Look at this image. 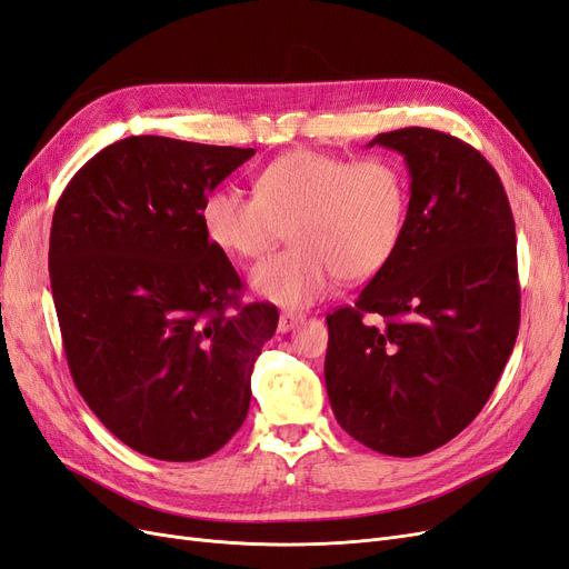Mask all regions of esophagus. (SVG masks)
<instances>
[{
    "instance_id": "34e87169",
    "label": "esophagus",
    "mask_w": 569,
    "mask_h": 569,
    "mask_svg": "<svg viewBox=\"0 0 569 569\" xmlns=\"http://www.w3.org/2000/svg\"><path fill=\"white\" fill-rule=\"evenodd\" d=\"M301 320H303V316H301V313L282 311V313H280V320H278V330H280V332H289L291 327H297Z\"/></svg>"
}]
</instances>
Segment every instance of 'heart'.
Listing matches in <instances>:
<instances>
[{
  "label": "heart",
  "mask_w": 569,
  "mask_h": 569,
  "mask_svg": "<svg viewBox=\"0 0 569 569\" xmlns=\"http://www.w3.org/2000/svg\"><path fill=\"white\" fill-rule=\"evenodd\" d=\"M253 189H213L201 203V226L216 249L237 258H261L289 228L295 249L249 272V287L270 303L303 308L337 278L366 282L401 244L410 184L393 157L353 161L295 149L270 161Z\"/></svg>",
  "instance_id": "heart-1"
}]
</instances>
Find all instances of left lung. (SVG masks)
<instances>
[{"mask_svg":"<svg viewBox=\"0 0 569 569\" xmlns=\"http://www.w3.org/2000/svg\"><path fill=\"white\" fill-rule=\"evenodd\" d=\"M372 144L406 159V230L356 303L327 316L325 387L343 432L412 458L477 418L512 353L515 220L493 166L458 137L403 128Z\"/></svg>","mask_w":569,"mask_h":569,"instance_id":"8db88e82","label":"left lung"}]
</instances>
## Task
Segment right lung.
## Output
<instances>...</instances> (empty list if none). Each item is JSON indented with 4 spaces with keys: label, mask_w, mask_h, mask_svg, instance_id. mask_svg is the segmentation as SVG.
<instances>
[{
    "label": "right lung",
    "mask_w": 569,
    "mask_h": 569,
    "mask_svg": "<svg viewBox=\"0 0 569 569\" xmlns=\"http://www.w3.org/2000/svg\"><path fill=\"white\" fill-rule=\"evenodd\" d=\"M253 149L157 134L101 149L51 218L49 280L80 396L157 460H201L242 427L251 372L278 327L201 226V203Z\"/></svg>",
    "instance_id": "add662e5"
}]
</instances>
